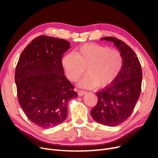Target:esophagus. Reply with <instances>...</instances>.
Returning <instances> with one entry per match:
<instances>
[{
    "label": "esophagus",
    "instance_id": "obj_1",
    "mask_svg": "<svg viewBox=\"0 0 158 158\" xmlns=\"http://www.w3.org/2000/svg\"><path fill=\"white\" fill-rule=\"evenodd\" d=\"M85 93H86V92L85 91H82V90H78V94L79 96H82L83 95H84Z\"/></svg>",
    "mask_w": 158,
    "mask_h": 158
}]
</instances>
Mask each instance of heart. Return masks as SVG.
<instances>
[{
    "instance_id": "heart-1",
    "label": "heart",
    "mask_w": 158,
    "mask_h": 158,
    "mask_svg": "<svg viewBox=\"0 0 158 158\" xmlns=\"http://www.w3.org/2000/svg\"><path fill=\"white\" fill-rule=\"evenodd\" d=\"M123 64V56L118 51L94 43L81 46L74 54L68 53L62 59L65 74L73 82L78 81L86 69L88 75L78 84L86 89L112 84L120 74Z\"/></svg>"
}]
</instances>
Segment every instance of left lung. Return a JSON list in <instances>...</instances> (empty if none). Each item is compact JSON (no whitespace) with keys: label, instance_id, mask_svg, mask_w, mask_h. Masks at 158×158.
Returning <instances> with one entry per match:
<instances>
[{"label":"left lung","instance_id":"8db88e82","mask_svg":"<svg viewBox=\"0 0 158 158\" xmlns=\"http://www.w3.org/2000/svg\"><path fill=\"white\" fill-rule=\"evenodd\" d=\"M101 40L113 43L123 56L122 70L117 79L96 93L98 103L91 111L95 121L114 127L131 116L141 92L142 73L135 52L123 41L116 37H103Z\"/></svg>","mask_w":158,"mask_h":158}]
</instances>
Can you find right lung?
Segmentation results:
<instances>
[{"mask_svg":"<svg viewBox=\"0 0 158 158\" xmlns=\"http://www.w3.org/2000/svg\"><path fill=\"white\" fill-rule=\"evenodd\" d=\"M70 48L64 40L40 35L23 49L15 72L19 104L30 120L47 128L67 117V103L78 97L64 75L62 57Z\"/></svg>","mask_w":158,"mask_h":158,"instance_id":"right-lung-1","label":"right lung"}]
</instances>
